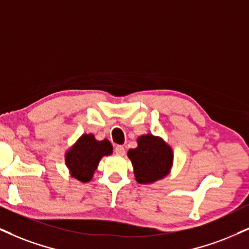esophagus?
<instances>
[{"instance_id":"1","label":"esophagus","mask_w":249,"mask_h":249,"mask_svg":"<svg viewBox=\"0 0 249 249\" xmlns=\"http://www.w3.org/2000/svg\"><path fill=\"white\" fill-rule=\"evenodd\" d=\"M114 152L116 153V155L124 156V152H125V150H124V146H122V145H115Z\"/></svg>"}]
</instances>
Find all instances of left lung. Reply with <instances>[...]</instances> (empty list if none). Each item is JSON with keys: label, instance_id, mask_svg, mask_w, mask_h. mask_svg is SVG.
Segmentation results:
<instances>
[{"label": "left lung", "instance_id": "8db88e82", "mask_svg": "<svg viewBox=\"0 0 249 249\" xmlns=\"http://www.w3.org/2000/svg\"><path fill=\"white\" fill-rule=\"evenodd\" d=\"M137 143L136 149L128 151L137 182L151 183L167 176L173 161L170 146L151 134L139 137Z\"/></svg>", "mask_w": 249, "mask_h": 249}]
</instances>
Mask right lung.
<instances>
[{"label": "right lung", "mask_w": 249, "mask_h": 249, "mask_svg": "<svg viewBox=\"0 0 249 249\" xmlns=\"http://www.w3.org/2000/svg\"><path fill=\"white\" fill-rule=\"evenodd\" d=\"M112 150L108 140L96 141L93 135H83L67 153V166L73 178L82 182H88L93 176L101 157L110 155Z\"/></svg>", "instance_id": "right-lung-1"}]
</instances>
